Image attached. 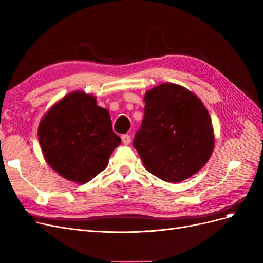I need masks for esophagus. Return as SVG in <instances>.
Wrapping results in <instances>:
<instances>
[{
    "instance_id": "esophagus-1",
    "label": "esophagus",
    "mask_w": 263,
    "mask_h": 263,
    "mask_svg": "<svg viewBox=\"0 0 263 263\" xmlns=\"http://www.w3.org/2000/svg\"><path fill=\"white\" fill-rule=\"evenodd\" d=\"M122 141H123L124 145H129L130 144V136H129V135H123Z\"/></svg>"
}]
</instances>
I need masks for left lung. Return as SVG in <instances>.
Returning a JSON list of instances; mask_svg holds the SVG:
<instances>
[{
	"label": "left lung",
	"instance_id": "obj_1",
	"mask_svg": "<svg viewBox=\"0 0 263 263\" xmlns=\"http://www.w3.org/2000/svg\"><path fill=\"white\" fill-rule=\"evenodd\" d=\"M145 116L133 145L148 172L165 182L192 177L215 146L212 119L196 94L162 83L145 94Z\"/></svg>",
	"mask_w": 263,
	"mask_h": 263
}]
</instances>
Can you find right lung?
Segmentation results:
<instances>
[{"label":"right lung","mask_w":263,"mask_h":263,"mask_svg":"<svg viewBox=\"0 0 263 263\" xmlns=\"http://www.w3.org/2000/svg\"><path fill=\"white\" fill-rule=\"evenodd\" d=\"M46 162L71 182H89L104 170L121 138L97 98L74 91L47 110L38 126Z\"/></svg>","instance_id":"1"}]
</instances>
